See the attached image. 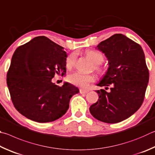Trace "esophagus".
I'll list each match as a JSON object with an SVG mask.
<instances>
[{
  "label": "esophagus",
  "instance_id": "34e87169",
  "mask_svg": "<svg viewBox=\"0 0 155 155\" xmlns=\"http://www.w3.org/2000/svg\"><path fill=\"white\" fill-rule=\"evenodd\" d=\"M88 92H89V90H87V89H84V88L80 89V93L81 94H86V93H87Z\"/></svg>",
  "mask_w": 155,
  "mask_h": 155
}]
</instances>
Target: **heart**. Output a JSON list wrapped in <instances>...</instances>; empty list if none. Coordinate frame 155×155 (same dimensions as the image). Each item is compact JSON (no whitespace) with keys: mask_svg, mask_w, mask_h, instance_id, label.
Segmentation results:
<instances>
[{"mask_svg":"<svg viewBox=\"0 0 155 155\" xmlns=\"http://www.w3.org/2000/svg\"><path fill=\"white\" fill-rule=\"evenodd\" d=\"M86 55L90 58L94 65V69L99 73L103 72L102 67L101 64L104 61V56L101 52L98 51H89L86 53ZM77 59V54L73 52L70 54L66 58V66L69 68L72 67L75 64ZM96 80L95 76L94 75H86L79 71H75L67 76L68 82L72 84L73 85L80 86L82 88L88 87L89 84L94 82Z\"/></svg>","mask_w":155,"mask_h":155,"instance_id":"heart-1","label":"heart"}]
</instances>
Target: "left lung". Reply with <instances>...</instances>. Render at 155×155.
<instances>
[{"instance_id":"8db88e82","label":"left lung","mask_w":155,"mask_h":155,"mask_svg":"<svg viewBox=\"0 0 155 155\" xmlns=\"http://www.w3.org/2000/svg\"><path fill=\"white\" fill-rule=\"evenodd\" d=\"M108 59L109 68L98 84L111 86L108 93L97 91V102L89 108L93 117L116 123L128 118L141 107L149 80V71L140 45L122 34H115L97 46Z\"/></svg>"}]
</instances>
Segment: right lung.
Returning <instances> with one entry per match:
<instances>
[{"label":"right lung","instance_id":"right-lung-1","mask_svg":"<svg viewBox=\"0 0 155 155\" xmlns=\"http://www.w3.org/2000/svg\"><path fill=\"white\" fill-rule=\"evenodd\" d=\"M62 46L45 36L35 37L19 46L12 56L7 84L13 105L21 114L48 123L62 117L70 99L79 89L68 82H51L55 75L66 73L67 53Z\"/></svg>","mask_w":155,"mask_h":155}]
</instances>
